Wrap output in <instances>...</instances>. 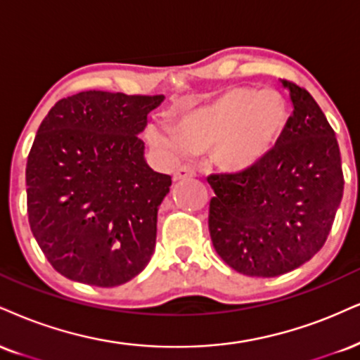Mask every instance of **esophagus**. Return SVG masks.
<instances>
[{"label":"esophagus","instance_id":"1","mask_svg":"<svg viewBox=\"0 0 360 360\" xmlns=\"http://www.w3.org/2000/svg\"><path fill=\"white\" fill-rule=\"evenodd\" d=\"M196 176V171L191 166H181L176 169L174 176H172V179L174 181H181V179H191V177Z\"/></svg>","mask_w":360,"mask_h":360}]
</instances>
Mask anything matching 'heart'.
I'll return each instance as SVG.
<instances>
[{"mask_svg": "<svg viewBox=\"0 0 360 360\" xmlns=\"http://www.w3.org/2000/svg\"><path fill=\"white\" fill-rule=\"evenodd\" d=\"M287 125L288 105L278 90L235 86L183 112L176 129L154 125L147 139L177 155L210 149L211 161L219 169L241 172L270 155Z\"/></svg>", "mask_w": 360, "mask_h": 360, "instance_id": "obj_1", "label": "heart"}]
</instances>
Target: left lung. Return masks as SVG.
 Here are the masks:
<instances>
[{
    "label": "left lung",
    "mask_w": 360,
    "mask_h": 360,
    "mask_svg": "<svg viewBox=\"0 0 360 360\" xmlns=\"http://www.w3.org/2000/svg\"><path fill=\"white\" fill-rule=\"evenodd\" d=\"M293 114L266 159L248 171L211 174L210 235L238 274L278 276L326 243L344 194L335 132L305 89L288 80Z\"/></svg>",
    "instance_id": "1"
}]
</instances>
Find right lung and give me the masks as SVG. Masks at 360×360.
<instances>
[{
  "label": "right lung",
  "instance_id": "obj_1",
  "mask_svg": "<svg viewBox=\"0 0 360 360\" xmlns=\"http://www.w3.org/2000/svg\"><path fill=\"white\" fill-rule=\"evenodd\" d=\"M162 101L89 90L43 119L27 162L28 221L60 275L117 287L149 263L172 181L149 167L139 134Z\"/></svg>",
  "mask_w": 360,
  "mask_h": 360
}]
</instances>
